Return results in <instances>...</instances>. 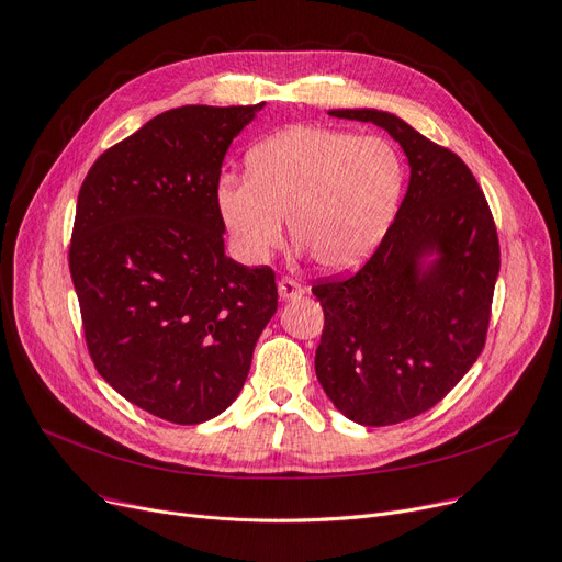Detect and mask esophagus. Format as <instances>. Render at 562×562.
Here are the masks:
<instances>
[{
  "instance_id": "obj_1",
  "label": "esophagus",
  "mask_w": 562,
  "mask_h": 562,
  "mask_svg": "<svg viewBox=\"0 0 562 562\" xmlns=\"http://www.w3.org/2000/svg\"><path fill=\"white\" fill-rule=\"evenodd\" d=\"M304 294V285L300 281H294L290 277H283L279 281V296L281 300H294V296H302Z\"/></svg>"
}]
</instances>
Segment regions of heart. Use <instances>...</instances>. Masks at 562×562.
I'll return each instance as SVG.
<instances>
[{"label": "heart", "instance_id": "obj_1", "mask_svg": "<svg viewBox=\"0 0 562 562\" xmlns=\"http://www.w3.org/2000/svg\"><path fill=\"white\" fill-rule=\"evenodd\" d=\"M249 177H224L217 209L238 256L266 262L285 220L324 270L366 260L387 231L404 188V160L390 140L328 126H290L247 156Z\"/></svg>", "mask_w": 562, "mask_h": 562}]
</instances>
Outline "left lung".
I'll use <instances>...</instances> for the list:
<instances>
[{"mask_svg": "<svg viewBox=\"0 0 562 562\" xmlns=\"http://www.w3.org/2000/svg\"><path fill=\"white\" fill-rule=\"evenodd\" d=\"M328 115L385 128L411 165L404 202L372 258L351 277L313 285L324 308L319 385L351 422L387 426L434 408L483 351L502 266L497 226L451 149L385 111Z\"/></svg>", "mask_w": 562, "mask_h": 562, "instance_id": "obj_1", "label": "left lung"}]
</instances>
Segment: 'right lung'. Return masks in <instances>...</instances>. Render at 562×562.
Listing matches in <instances>:
<instances>
[{
	"label": "right lung",
	"mask_w": 562,
	"mask_h": 562,
	"mask_svg": "<svg viewBox=\"0 0 562 562\" xmlns=\"http://www.w3.org/2000/svg\"><path fill=\"white\" fill-rule=\"evenodd\" d=\"M266 102L151 117L86 175L70 243L88 353L126 402L200 424L236 402L277 313L268 266L224 254L226 149Z\"/></svg>",
	"instance_id": "obj_1"
}]
</instances>
